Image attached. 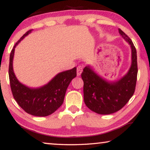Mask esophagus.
Listing matches in <instances>:
<instances>
[{
    "label": "esophagus",
    "mask_w": 150,
    "mask_h": 150,
    "mask_svg": "<svg viewBox=\"0 0 150 150\" xmlns=\"http://www.w3.org/2000/svg\"><path fill=\"white\" fill-rule=\"evenodd\" d=\"M83 72V67L79 65V66L77 67V76H79L81 74V73Z\"/></svg>",
    "instance_id": "1"
}]
</instances>
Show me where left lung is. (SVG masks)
Masks as SVG:
<instances>
[{
	"label": "left lung",
	"instance_id": "8db88e82",
	"mask_svg": "<svg viewBox=\"0 0 150 150\" xmlns=\"http://www.w3.org/2000/svg\"><path fill=\"white\" fill-rule=\"evenodd\" d=\"M122 38L129 43L132 50V64L128 72L117 82L106 81L89 66L81 74L84 82V101L86 106L96 113H114L124 107L134 93L137 73V50L130 38L119 28Z\"/></svg>",
	"mask_w": 150,
	"mask_h": 150
}]
</instances>
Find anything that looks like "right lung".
Here are the masks:
<instances>
[{
    "mask_svg": "<svg viewBox=\"0 0 150 150\" xmlns=\"http://www.w3.org/2000/svg\"><path fill=\"white\" fill-rule=\"evenodd\" d=\"M28 30L11 50L9 57V77L14 99L20 107L28 114L38 117L50 115L62 105L65 92L71 80L76 76V68L59 73L47 85L31 89L20 83L13 70V58L16 45L31 32Z\"/></svg>",
    "mask_w": 150,
    "mask_h": 150,
    "instance_id": "obj_1",
    "label": "right lung"
}]
</instances>
